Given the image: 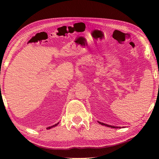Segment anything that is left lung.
Here are the masks:
<instances>
[{
  "mask_svg": "<svg viewBox=\"0 0 159 159\" xmlns=\"http://www.w3.org/2000/svg\"><path fill=\"white\" fill-rule=\"evenodd\" d=\"M100 125H104L105 127H111V128H113V129H118V128H121V127H115V126H112V125H107V124H105L103 123H102V122H99V121H98Z\"/></svg>",
  "mask_w": 159,
  "mask_h": 159,
  "instance_id": "obj_1",
  "label": "left lung"
}]
</instances>
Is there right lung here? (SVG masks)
I'll return each mask as SVG.
<instances>
[{
  "label": "right lung",
  "mask_w": 159,
  "mask_h": 159,
  "mask_svg": "<svg viewBox=\"0 0 159 159\" xmlns=\"http://www.w3.org/2000/svg\"><path fill=\"white\" fill-rule=\"evenodd\" d=\"M59 124V123H56V124H55V125H52V126H51V127H47L46 129H51V128H53V127H56V126H57V125Z\"/></svg>",
  "instance_id": "obj_1"
}]
</instances>
